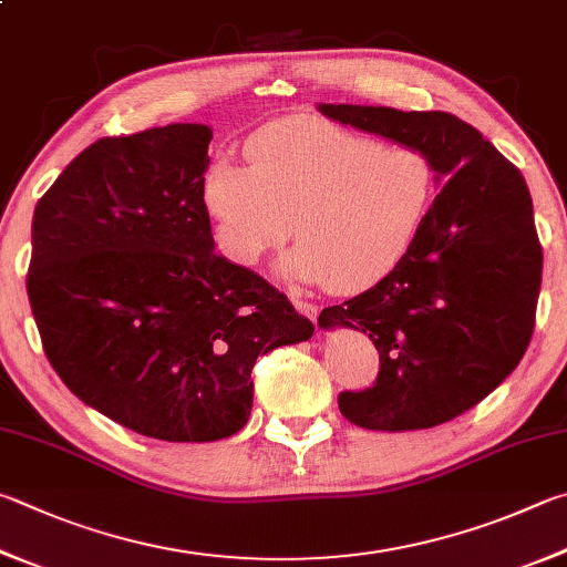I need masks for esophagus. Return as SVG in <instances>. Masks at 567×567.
<instances>
[{"label": "esophagus", "instance_id": "esophagus-1", "mask_svg": "<svg viewBox=\"0 0 567 567\" xmlns=\"http://www.w3.org/2000/svg\"><path fill=\"white\" fill-rule=\"evenodd\" d=\"M292 305H295L297 312L305 315L307 319H312V322H317V317H319V307L317 305L302 300V297H292Z\"/></svg>", "mask_w": 567, "mask_h": 567}]
</instances>
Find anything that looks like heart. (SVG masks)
I'll return each mask as SVG.
<instances>
[{
    "instance_id": "b5f03b06",
    "label": "heart",
    "mask_w": 567,
    "mask_h": 567,
    "mask_svg": "<svg viewBox=\"0 0 567 567\" xmlns=\"http://www.w3.org/2000/svg\"><path fill=\"white\" fill-rule=\"evenodd\" d=\"M248 163L218 156L200 176V205L228 260L252 267L292 235L280 272L359 292L404 260L436 198L426 151L379 143L315 116L252 133Z\"/></svg>"
}]
</instances>
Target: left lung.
Here are the masks:
<instances>
[{"label":"left lung","mask_w":567,"mask_h":567,"mask_svg":"<svg viewBox=\"0 0 567 567\" xmlns=\"http://www.w3.org/2000/svg\"><path fill=\"white\" fill-rule=\"evenodd\" d=\"M317 109L436 163L444 188L404 260L367 292L324 307L317 324L359 329L379 352L377 384L339 394L344 419L372 431L439 426L486 399L528 349L543 250L526 178L454 113Z\"/></svg>","instance_id":"1"}]
</instances>
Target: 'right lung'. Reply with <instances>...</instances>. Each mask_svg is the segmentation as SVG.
Returning a JSON list of instances; mask_svg holds the SVG:
<instances>
[{
  "mask_svg": "<svg viewBox=\"0 0 567 567\" xmlns=\"http://www.w3.org/2000/svg\"><path fill=\"white\" fill-rule=\"evenodd\" d=\"M205 123L101 138L61 171L32 220L29 305L61 382L116 424L161 441L248 424L255 359L315 324L215 252L200 205Z\"/></svg>",
  "mask_w": 567,
  "mask_h": 567,
  "instance_id": "1",
  "label": "right lung"
}]
</instances>
